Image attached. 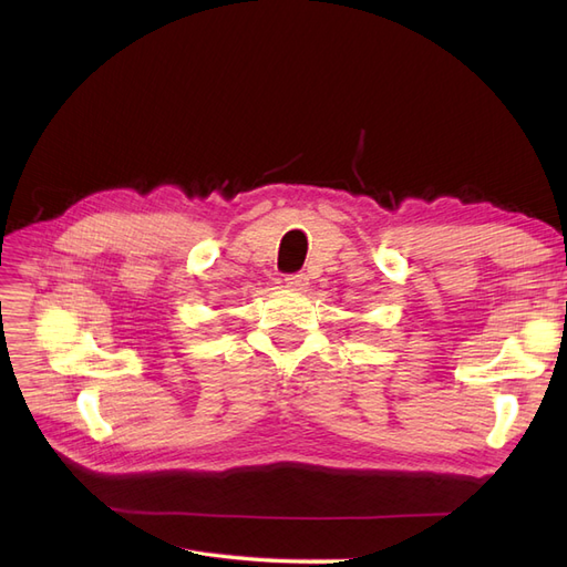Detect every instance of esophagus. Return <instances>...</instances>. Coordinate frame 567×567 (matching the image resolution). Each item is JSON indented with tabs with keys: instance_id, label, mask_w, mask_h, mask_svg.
<instances>
[{
	"instance_id": "obj_1",
	"label": "esophagus",
	"mask_w": 567,
	"mask_h": 567,
	"mask_svg": "<svg viewBox=\"0 0 567 567\" xmlns=\"http://www.w3.org/2000/svg\"><path fill=\"white\" fill-rule=\"evenodd\" d=\"M284 281H286V288H290V290H305L307 284H310V279H307V274H302V271L288 274Z\"/></svg>"
}]
</instances>
